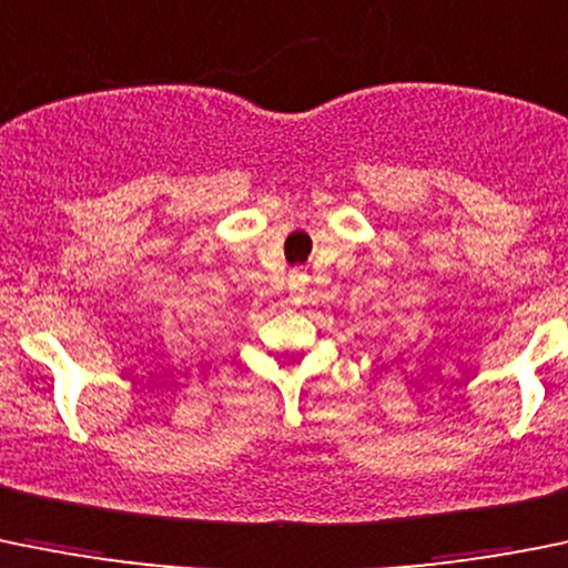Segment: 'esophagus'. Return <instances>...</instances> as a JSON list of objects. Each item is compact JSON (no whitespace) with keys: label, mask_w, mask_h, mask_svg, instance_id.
<instances>
[{"label":"esophagus","mask_w":568,"mask_h":568,"mask_svg":"<svg viewBox=\"0 0 568 568\" xmlns=\"http://www.w3.org/2000/svg\"><path fill=\"white\" fill-rule=\"evenodd\" d=\"M292 290H295V297H297V295H301V284H297V282H295V284H292Z\"/></svg>","instance_id":"esophagus-1"}]
</instances>
